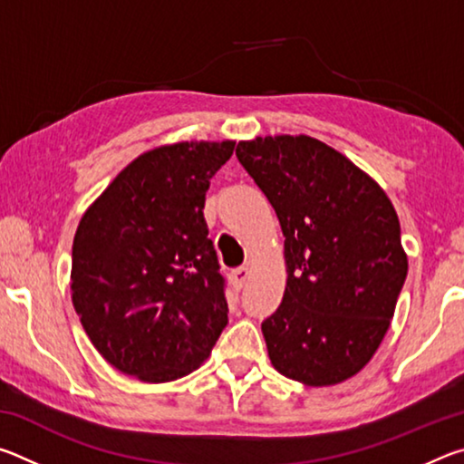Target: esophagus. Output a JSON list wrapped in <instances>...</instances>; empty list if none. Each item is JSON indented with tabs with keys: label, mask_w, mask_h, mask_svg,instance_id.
Here are the masks:
<instances>
[{
	"label": "esophagus",
	"mask_w": 464,
	"mask_h": 464,
	"mask_svg": "<svg viewBox=\"0 0 464 464\" xmlns=\"http://www.w3.org/2000/svg\"><path fill=\"white\" fill-rule=\"evenodd\" d=\"M247 280H249V268H247V266H239V268H235L231 272V285H233L235 290H241L243 286L247 285Z\"/></svg>",
	"instance_id": "obj_1"
}]
</instances>
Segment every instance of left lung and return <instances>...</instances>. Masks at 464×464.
<instances>
[{"mask_svg": "<svg viewBox=\"0 0 464 464\" xmlns=\"http://www.w3.org/2000/svg\"><path fill=\"white\" fill-rule=\"evenodd\" d=\"M235 155L285 233L286 290L262 321L274 368L309 387L350 379L381 345L407 276L395 208L317 139L257 137Z\"/></svg>", "mask_w": 464, "mask_h": 464, "instance_id": "left-lung-1", "label": "left lung"}]
</instances>
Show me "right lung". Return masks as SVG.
<instances>
[{"label":"right lung","mask_w":464,"mask_h":464,"mask_svg":"<svg viewBox=\"0 0 464 464\" xmlns=\"http://www.w3.org/2000/svg\"><path fill=\"white\" fill-rule=\"evenodd\" d=\"M233 149V140H192L139 155L82 217L73 307L96 350L124 374L186 376L227 325L225 278L202 208Z\"/></svg>","instance_id":"obj_1"}]
</instances>
